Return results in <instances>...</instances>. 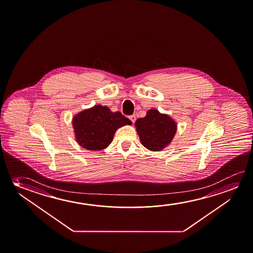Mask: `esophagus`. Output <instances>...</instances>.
Returning <instances> with one entry per match:
<instances>
[{"instance_id":"1","label":"esophagus","mask_w":253,"mask_h":253,"mask_svg":"<svg viewBox=\"0 0 253 253\" xmlns=\"http://www.w3.org/2000/svg\"><path fill=\"white\" fill-rule=\"evenodd\" d=\"M129 119H130V121H131L133 124H134V123H135V121H136V116H135V115L129 116Z\"/></svg>"}]
</instances>
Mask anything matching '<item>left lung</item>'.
Listing matches in <instances>:
<instances>
[{
	"label": "left lung",
	"instance_id": "left-lung-1",
	"mask_svg": "<svg viewBox=\"0 0 253 253\" xmlns=\"http://www.w3.org/2000/svg\"><path fill=\"white\" fill-rule=\"evenodd\" d=\"M135 126L142 144L152 152L162 151L168 146L177 130L174 121L157 109L148 110L144 118L136 121Z\"/></svg>",
	"mask_w": 253,
	"mask_h": 253
}]
</instances>
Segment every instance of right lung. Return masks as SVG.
<instances>
[{"instance_id": "1", "label": "right lung", "mask_w": 253, "mask_h": 253, "mask_svg": "<svg viewBox=\"0 0 253 253\" xmlns=\"http://www.w3.org/2000/svg\"><path fill=\"white\" fill-rule=\"evenodd\" d=\"M121 112H111L106 106L95 105L77 114L73 118L78 144L89 151H101L111 144L117 128L131 125Z\"/></svg>"}]
</instances>
